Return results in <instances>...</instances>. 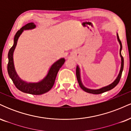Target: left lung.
<instances>
[{"mask_svg": "<svg viewBox=\"0 0 131 131\" xmlns=\"http://www.w3.org/2000/svg\"><path fill=\"white\" fill-rule=\"evenodd\" d=\"M117 38H118V40L119 42V44H120V47H120L119 54H120V56H121V70H120L119 73L118 77H117L116 79V80L114 81V82H113V83H112V84H110L108 85H107V86L104 87V88H102L101 89H96V90L89 89H88V88H85V87L83 85H82V82H81V81L80 72H79V67H78V66L77 68H76V77H77V79H78V83H79V86H80V88L82 89L83 90V91H84L85 92H86L90 93V94H102V93L108 91H110V90L112 89H113L115 86H116V85L119 83V81H120V79H121V75H122V72H123V67H124V58H123V56H122V55H121V50H122V43H121V40H120L119 38L118 34V35H117Z\"/></svg>", "mask_w": 131, "mask_h": 131, "instance_id": "1", "label": "left lung"}]
</instances>
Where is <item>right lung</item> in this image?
<instances>
[{
	"mask_svg": "<svg viewBox=\"0 0 131 131\" xmlns=\"http://www.w3.org/2000/svg\"><path fill=\"white\" fill-rule=\"evenodd\" d=\"M34 28H36V25H34V23H29L23 26L20 29L16 32L14 37V43H13V46L10 48L8 53V63L7 64V71H8L9 76L12 79L15 85L19 91L27 93V94L41 95L47 92L52 88L54 83H55L57 73H58L60 68L64 64L65 60L64 58H61L55 63H54L50 67V70L48 72V74H47L44 79L37 83H28V82H25L24 81L21 80L18 77V76L16 74L15 70L14 64H13V52L16 47L18 37L23 32V30L34 29Z\"/></svg>",
	"mask_w": 131,
	"mask_h": 131,
	"instance_id": "add662e5",
	"label": "right lung"
}]
</instances>
